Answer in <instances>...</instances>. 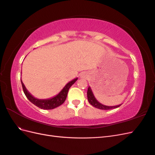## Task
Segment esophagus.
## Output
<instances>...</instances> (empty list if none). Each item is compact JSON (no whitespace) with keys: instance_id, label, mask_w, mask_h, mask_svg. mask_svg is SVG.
Instances as JSON below:
<instances>
[{"instance_id":"esophagus-1","label":"esophagus","mask_w":155,"mask_h":155,"mask_svg":"<svg viewBox=\"0 0 155 155\" xmlns=\"http://www.w3.org/2000/svg\"><path fill=\"white\" fill-rule=\"evenodd\" d=\"M81 78H85V76H84V75H81Z\"/></svg>"}]
</instances>
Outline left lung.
Instances as JSON below:
<instances>
[{"label": "left lung", "instance_id": "1", "mask_svg": "<svg viewBox=\"0 0 155 155\" xmlns=\"http://www.w3.org/2000/svg\"><path fill=\"white\" fill-rule=\"evenodd\" d=\"M87 97H88V101L89 102V104H91L93 107L97 108V109H100L101 110H110L112 109H116V108L119 107L121 105V104L116 106H107L100 104V103L98 102V101L96 99L94 96L93 92L90 87H88V88Z\"/></svg>", "mask_w": 155, "mask_h": 155}]
</instances>
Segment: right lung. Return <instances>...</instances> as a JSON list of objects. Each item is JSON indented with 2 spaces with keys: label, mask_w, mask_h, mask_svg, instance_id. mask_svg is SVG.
Masks as SVG:
<instances>
[{
  "label": "right lung",
  "mask_w": 155,
  "mask_h": 155,
  "mask_svg": "<svg viewBox=\"0 0 155 155\" xmlns=\"http://www.w3.org/2000/svg\"><path fill=\"white\" fill-rule=\"evenodd\" d=\"M77 80H78V78H76L73 79V80H72L71 81L68 82L67 85L64 87V88L62 89L61 91L58 94L56 95L55 96L51 98H49V99L41 100V99H37V98L34 97L28 91H27V89L26 88L24 83H22L21 79L23 91H24L25 94L26 95L28 99L32 104H34L35 106L38 107L39 108H40V109H46V110L53 109L56 107L60 106L61 105H62L64 102L65 100H66L69 88Z\"/></svg>",
  "instance_id": "add662e5"
}]
</instances>
